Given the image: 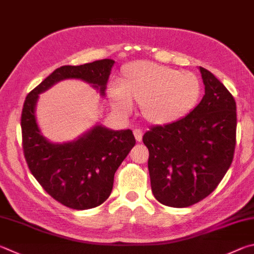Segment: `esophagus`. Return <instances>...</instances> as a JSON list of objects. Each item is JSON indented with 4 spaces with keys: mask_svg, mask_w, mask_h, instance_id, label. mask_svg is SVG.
<instances>
[{
    "mask_svg": "<svg viewBox=\"0 0 254 254\" xmlns=\"http://www.w3.org/2000/svg\"><path fill=\"white\" fill-rule=\"evenodd\" d=\"M133 134H134L135 140H136L137 142H141V141H142L143 132H142L141 128H134V130H133Z\"/></svg>",
    "mask_w": 254,
    "mask_h": 254,
    "instance_id": "34e87169",
    "label": "esophagus"
}]
</instances>
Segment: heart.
I'll list each match as a JSON object with an SVG mask.
<instances>
[{"label":"heart","mask_w":254,"mask_h":254,"mask_svg":"<svg viewBox=\"0 0 254 254\" xmlns=\"http://www.w3.org/2000/svg\"><path fill=\"white\" fill-rule=\"evenodd\" d=\"M201 95V81L192 72H180L150 61L127 64L120 86L109 90V99L117 111L128 114L135 103L141 107L143 118L154 126L184 119L196 108Z\"/></svg>","instance_id":"obj_1"}]
</instances>
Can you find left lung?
<instances>
[{
  "instance_id": "left-lung-1",
  "label": "left lung",
  "mask_w": 254,
  "mask_h": 254,
  "mask_svg": "<svg viewBox=\"0 0 254 254\" xmlns=\"http://www.w3.org/2000/svg\"><path fill=\"white\" fill-rule=\"evenodd\" d=\"M199 68L205 93L196 108L180 121L153 127L143 135L152 192L167 206L187 207L203 200L233 160L236 101L210 71Z\"/></svg>"
}]
</instances>
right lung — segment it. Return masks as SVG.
I'll return each mask as SVG.
<instances>
[{
  "label": "right lung",
  "instance_id": "obj_1",
  "mask_svg": "<svg viewBox=\"0 0 254 254\" xmlns=\"http://www.w3.org/2000/svg\"><path fill=\"white\" fill-rule=\"evenodd\" d=\"M113 64L104 59L59 67L27 94L23 105V151L30 171L53 199L74 210L92 209L108 199L114 173L135 144L134 135L128 128L114 131L98 124L72 142H50L36 122V103L39 94L66 79L89 83L104 96Z\"/></svg>",
  "mask_w": 254,
  "mask_h": 254
}]
</instances>
